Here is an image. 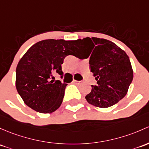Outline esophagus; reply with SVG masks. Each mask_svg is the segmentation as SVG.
<instances>
[{"label": "esophagus", "instance_id": "34e87169", "mask_svg": "<svg viewBox=\"0 0 149 149\" xmlns=\"http://www.w3.org/2000/svg\"><path fill=\"white\" fill-rule=\"evenodd\" d=\"M72 83L74 84H79L80 83H81V81H76V80H73V81H72Z\"/></svg>", "mask_w": 149, "mask_h": 149}]
</instances>
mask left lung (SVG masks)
Masks as SVG:
<instances>
[{
	"instance_id": "obj_1",
	"label": "left lung",
	"mask_w": 149,
	"mask_h": 149,
	"mask_svg": "<svg viewBox=\"0 0 149 149\" xmlns=\"http://www.w3.org/2000/svg\"><path fill=\"white\" fill-rule=\"evenodd\" d=\"M77 41L79 58L90 56L91 71L97 81L86 99L96 107L113 106L124 98L134 78L129 58L124 51L106 39L87 37Z\"/></svg>"
}]
</instances>
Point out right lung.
Instances as JSON below:
<instances>
[{"label": "right lung", "instance_id": "right-lung-1", "mask_svg": "<svg viewBox=\"0 0 149 149\" xmlns=\"http://www.w3.org/2000/svg\"><path fill=\"white\" fill-rule=\"evenodd\" d=\"M77 40L48 39L28 50L16 68L15 86L24 103L42 113H50L61 105L66 84L54 81L63 76L61 64L68 55L79 52Z\"/></svg>", "mask_w": 149, "mask_h": 149}]
</instances>
